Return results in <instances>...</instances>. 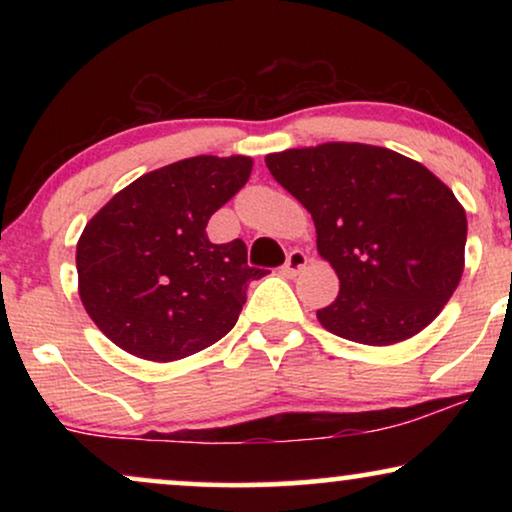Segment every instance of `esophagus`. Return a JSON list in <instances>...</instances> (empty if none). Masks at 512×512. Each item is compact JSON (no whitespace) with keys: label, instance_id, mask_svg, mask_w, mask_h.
<instances>
[{"label":"esophagus","instance_id":"esophagus-1","mask_svg":"<svg viewBox=\"0 0 512 512\" xmlns=\"http://www.w3.org/2000/svg\"><path fill=\"white\" fill-rule=\"evenodd\" d=\"M307 265V256L303 254V251H291L289 256H286V263H284V268H282V275H286V277H296L300 270H303Z\"/></svg>","mask_w":512,"mask_h":512}]
</instances>
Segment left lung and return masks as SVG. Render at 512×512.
Returning <instances> with one entry per match:
<instances>
[{
    "label": "left lung",
    "instance_id": "1",
    "mask_svg": "<svg viewBox=\"0 0 512 512\" xmlns=\"http://www.w3.org/2000/svg\"><path fill=\"white\" fill-rule=\"evenodd\" d=\"M272 177L312 214L340 279L317 312L340 338L389 347L443 312L464 272L466 212L422 163L384 146L326 142L268 153Z\"/></svg>",
    "mask_w": 512,
    "mask_h": 512
}]
</instances>
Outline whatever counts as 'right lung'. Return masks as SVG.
<instances>
[{
    "label": "right lung",
    "instance_id": "obj_1",
    "mask_svg": "<svg viewBox=\"0 0 512 512\" xmlns=\"http://www.w3.org/2000/svg\"><path fill=\"white\" fill-rule=\"evenodd\" d=\"M249 156H193L118 191L76 242L79 296L95 326L137 359L179 361L219 342L251 279L242 240L214 244L207 221L249 181Z\"/></svg>",
    "mask_w": 512,
    "mask_h": 512
}]
</instances>
